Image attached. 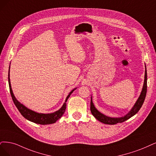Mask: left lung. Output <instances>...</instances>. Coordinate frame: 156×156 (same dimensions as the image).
Instances as JSON below:
<instances>
[{
  "mask_svg": "<svg viewBox=\"0 0 156 156\" xmlns=\"http://www.w3.org/2000/svg\"><path fill=\"white\" fill-rule=\"evenodd\" d=\"M147 67L145 66V80H144L143 86L142 88V90L141 92V94L137 100L136 102L135 103L134 105L132 107L131 110L125 115L124 116L119 117V118H112L106 116V115L101 113L99 111H98L96 108L95 107L94 103L93 102L91 96V100H90V112L95 117L96 119L100 121V122L107 124V125H115L118 123H122L124 122L125 121L129 119L140 111V109L142 107L143 102L145 101L146 94H147Z\"/></svg>",
  "mask_w": 156,
  "mask_h": 156,
  "instance_id": "1",
  "label": "left lung"
}]
</instances>
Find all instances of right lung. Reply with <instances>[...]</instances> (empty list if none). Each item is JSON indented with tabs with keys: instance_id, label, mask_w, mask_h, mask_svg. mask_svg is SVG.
<instances>
[{
	"instance_id": "right-lung-1",
	"label": "right lung",
	"mask_w": 156,
	"mask_h": 156,
	"mask_svg": "<svg viewBox=\"0 0 156 156\" xmlns=\"http://www.w3.org/2000/svg\"><path fill=\"white\" fill-rule=\"evenodd\" d=\"M10 68V66H9ZM8 82H9V90L11 98H12L13 101L15 103V106L18 108V110L20 112V114L24 116L26 119L27 120L30 121L31 122H33L34 123L40 124V125H49V124H53L55 123L58 119H59L64 114L66 108V102L71 96V94L73 93V91L76 89V88L72 90L68 96H67L66 101L63 103L62 107L58 110L56 112H54L53 113H48V114H43V113H38L34 111L31 110V109L28 108L26 106H24L20 102H19L18 100L16 99L15 96L13 94L12 89H11V82H10V78H9V73H8Z\"/></svg>"
}]
</instances>
